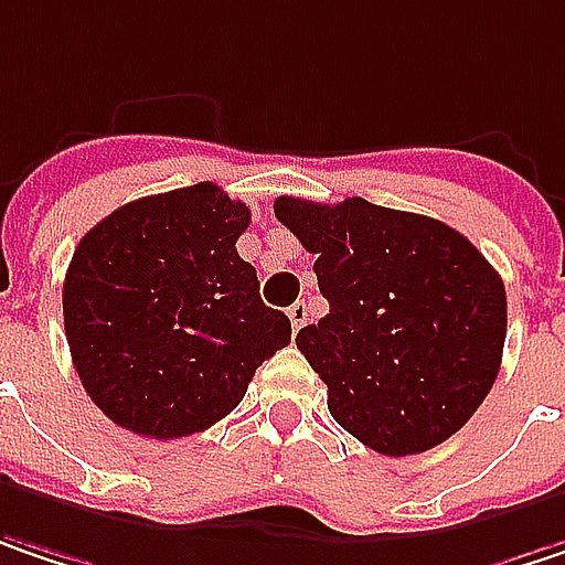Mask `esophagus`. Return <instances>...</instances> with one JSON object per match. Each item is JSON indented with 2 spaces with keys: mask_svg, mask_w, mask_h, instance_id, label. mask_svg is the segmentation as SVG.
Returning <instances> with one entry per match:
<instances>
[{
  "mask_svg": "<svg viewBox=\"0 0 565 565\" xmlns=\"http://www.w3.org/2000/svg\"><path fill=\"white\" fill-rule=\"evenodd\" d=\"M307 313H310V310H307V303H300V300H297V303H294V307L287 310V316H290V326H294V332H300V329H303V322H307Z\"/></svg>",
  "mask_w": 565,
  "mask_h": 565,
  "instance_id": "esophagus-1",
  "label": "esophagus"
}]
</instances>
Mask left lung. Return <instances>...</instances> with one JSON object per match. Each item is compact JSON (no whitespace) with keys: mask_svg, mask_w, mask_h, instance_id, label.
I'll use <instances>...</instances> for the list:
<instances>
[{"mask_svg":"<svg viewBox=\"0 0 565 565\" xmlns=\"http://www.w3.org/2000/svg\"><path fill=\"white\" fill-rule=\"evenodd\" d=\"M275 216L316 255L329 313L297 349L329 386L332 418L386 457L460 431L499 377L505 284L448 223L364 198H278Z\"/></svg>","mask_w":565,"mask_h":565,"instance_id":"1","label":"left lung"}]
</instances>
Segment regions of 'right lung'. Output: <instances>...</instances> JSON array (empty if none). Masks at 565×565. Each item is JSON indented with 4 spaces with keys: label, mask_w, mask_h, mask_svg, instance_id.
I'll return each mask as SVG.
<instances>
[{
    "label": "right lung",
    "mask_w": 565,
    "mask_h": 565,
    "mask_svg": "<svg viewBox=\"0 0 565 565\" xmlns=\"http://www.w3.org/2000/svg\"><path fill=\"white\" fill-rule=\"evenodd\" d=\"M249 207L214 182L130 201L95 223L63 281L66 342L92 403L143 438L211 428L290 345L236 239Z\"/></svg>",
    "instance_id": "right-lung-1"
}]
</instances>
